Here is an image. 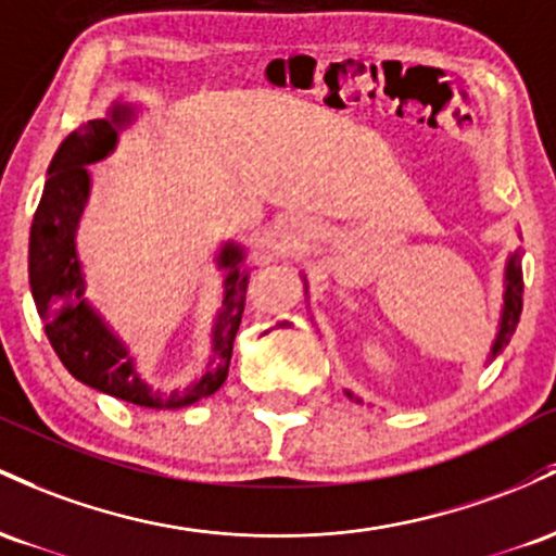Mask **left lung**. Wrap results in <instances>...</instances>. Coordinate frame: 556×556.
Returning a JSON list of instances; mask_svg holds the SVG:
<instances>
[{"label": "left lung", "instance_id": "1", "mask_svg": "<svg viewBox=\"0 0 556 556\" xmlns=\"http://www.w3.org/2000/svg\"><path fill=\"white\" fill-rule=\"evenodd\" d=\"M507 291H504V309H502V323H498V333H496V341L494 346H491V359L496 357L498 352H502L504 346L509 344V339H513L517 323H520V312H522V265H520V252H515L513 257L507 262ZM349 399H354V402H359L357 396L349 394Z\"/></svg>", "mask_w": 556, "mask_h": 556}]
</instances>
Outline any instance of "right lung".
Segmentation results:
<instances>
[{"label":"right lung","instance_id":"obj_1","mask_svg":"<svg viewBox=\"0 0 556 556\" xmlns=\"http://www.w3.org/2000/svg\"><path fill=\"white\" fill-rule=\"evenodd\" d=\"M134 117V110L126 104H115L110 117L89 121L73 130L60 143L49 178L43 186L39 207H36L34 226H30L28 249V276L34 291L36 309L43 320V330L62 365L73 378L104 394L139 404V407H186L199 399L215 394L228 378L233 339L239 330L241 312L247 304L249 273L241 270L244 249L236 244L223 247L220 267H226V296L223 309L212 330V362L202 380L191 383L184 394H160L143 383L134 357L121 339L112 336L102 317L84 299V273L76 254L78 217L89 199V170L86 165L108 157L117 141V128L126 126Z\"/></svg>","mask_w":556,"mask_h":556}]
</instances>
